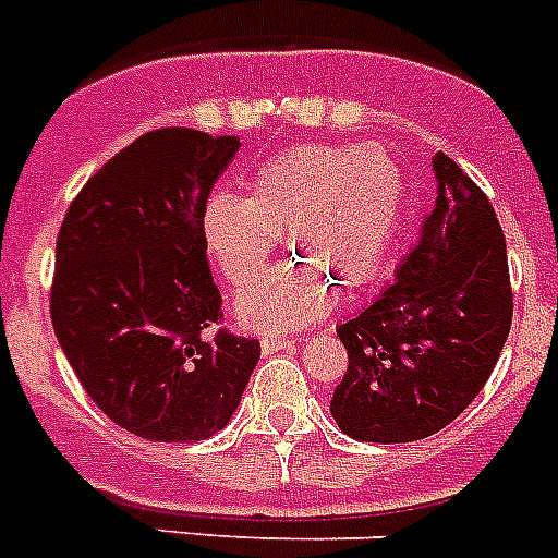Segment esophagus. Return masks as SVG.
Listing matches in <instances>:
<instances>
[{"instance_id": "34e87169", "label": "esophagus", "mask_w": 558, "mask_h": 558, "mask_svg": "<svg viewBox=\"0 0 558 558\" xmlns=\"http://www.w3.org/2000/svg\"><path fill=\"white\" fill-rule=\"evenodd\" d=\"M294 343H298L294 337H264V340H260V349H264V354H275V351L280 349H292Z\"/></svg>"}]
</instances>
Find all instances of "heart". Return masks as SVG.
Returning <instances> with one entry per match:
<instances>
[{"instance_id": "heart-1", "label": "heart", "mask_w": 558, "mask_h": 558, "mask_svg": "<svg viewBox=\"0 0 558 558\" xmlns=\"http://www.w3.org/2000/svg\"><path fill=\"white\" fill-rule=\"evenodd\" d=\"M405 181L377 147L298 144L266 161L250 195L221 192L204 209V241L235 292L254 287L283 231L299 260L238 301L255 331H292L335 306L337 287L374 278L402 218Z\"/></svg>"}]
</instances>
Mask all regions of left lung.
<instances>
[{"instance_id": "obj_1", "label": "left lung", "mask_w": 558, "mask_h": 558, "mask_svg": "<svg viewBox=\"0 0 558 558\" xmlns=\"http://www.w3.org/2000/svg\"><path fill=\"white\" fill-rule=\"evenodd\" d=\"M437 204L395 287L337 335L349 368L331 414L363 442H414L453 423L494 372L513 320L508 250L488 195L437 153Z\"/></svg>"}]
</instances>
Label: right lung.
<instances>
[{"label": "right lung", "mask_w": 558, "mask_h": 558, "mask_svg": "<svg viewBox=\"0 0 558 558\" xmlns=\"http://www.w3.org/2000/svg\"><path fill=\"white\" fill-rule=\"evenodd\" d=\"M238 135L144 133L82 186L56 238L50 320L78 383L112 423L198 442L235 414L260 357L223 320L204 209Z\"/></svg>", "instance_id": "right-lung-1"}]
</instances>
